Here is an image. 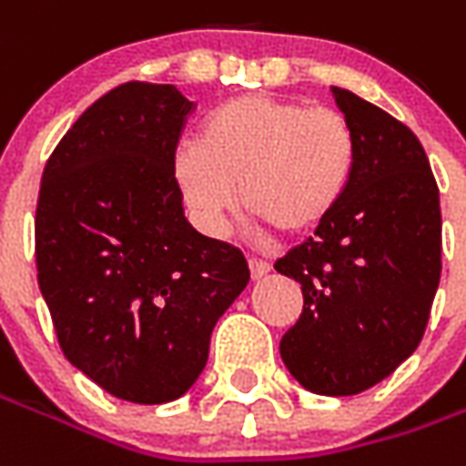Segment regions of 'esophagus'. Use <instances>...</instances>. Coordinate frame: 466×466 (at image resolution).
I'll return each mask as SVG.
<instances>
[{"label": "esophagus", "instance_id": "esophagus-1", "mask_svg": "<svg viewBox=\"0 0 466 466\" xmlns=\"http://www.w3.org/2000/svg\"><path fill=\"white\" fill-rule=\"evenodd\" d=\"M249 275H252V279H262L269 275V265L267 262H257V259H249Z\"/></svg>", "mask_w": 466, "mask_h": 466}]
</instances>
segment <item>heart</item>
I'll list each match as a JSON object with an SVG mask.
<instances>
[{
	"label": "heart",
	"instance_id": "1",
	"mask_svg": "<svg viewBox=\"0 0 466 466\" xmlns=\"http://www.w3.org/2000/svg\"><path fill=\"white\" fill-rule=\"evenodd\" d=\"M356 158V131L338 110L255 93L214 110L199 141L178 146L171 168L187 209L211 239L227 234L242 199L257 222L298 237L343 204Z\"/></svg>",
	"mask_w": 466,
	"mask_h": 466
}]
</instances>
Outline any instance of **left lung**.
Masks as SVG:
<instances>
[{"label": "left lung", "mask_w": 466, "mask_h": 466, "mask_svg": "<svg viewBox=\"0 0 466 466\" xmlns=\"http://www.w3.org/2000/svg\"><path fill=\"white\" fill-rule=\"evenodd\" d=\"M330 90L356 131V174L333 217L275 265L305 298L279 356L302 389L353 396L421 343L441 278V209L414 133L346 87Z\"/></svg>", "instance_id": "8db88e82"}]
</instances>
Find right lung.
I'll list each match as a JSON object with an SVG mask.
<instances>
[{
    "label": "right lung",
    "mask_w": 466,
    "mask_h": 466,
    "mask_svg": "<svg viewBox=\"0 0 466 466\" xmlns=\"http://www.w3.org/2000/svg\"><path fill=\"white\" fill-rule=\"evenodd\" d=\"M187 97L126 83L75 120L45 166L37 279L65 358L116 399L174 401L249 282L239 249L184 214L174 154Z\"/></svg>",
    "instance_id": "obj_1"
}]
</instances>
